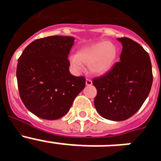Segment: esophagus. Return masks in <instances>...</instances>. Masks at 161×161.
Listing matches in <instances>:
<instances>
[{
	"mask_svg": "<svg viewBox=\"0 0 161 161\" xmlns=\"http://www.w3.org/2000/svg\"><path fill=\"white\" fill-rule=\"evenodd\" d=\"M85 84H86V85H87V86H89V85H92L93 82H92V80H91L86 79V80H85Z\"/></svg>",
	"mask_w": 161,
	"mask_h": 161,
	"instance_id": "34e87169",
	"label": "esophagus"
}]
</instances>
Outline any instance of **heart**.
Returning a JSON list of instances; mask_svg holds the SVG:
<instances>
[{
	"label": "heart",
	"instance_id": "heart-1",
	"mask_svg": "<svg viewBox=\"0 0 161 161\" xmlns=\"http://www.w3.org/2000/svg\"><path fill=\"white\" fill-rule=\"evenodd\" d=\"M117 46L109 41H100L79 50L76 55L69 57V64L74 72L84 70V64L94 75H103L109 72L117 59Z\"/></svg>",
	"mask_w": 161,
	"mask_h": 161
}]
</instances>
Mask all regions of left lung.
<instances>
[{"label": "left lung", "mask_w": 161, "mask_h": 161, "mask_svg": "<svg viewBox=\"0 0 161 161\" xmlns=\"http://www.w3.org/2000/svg\"><path fill=\"white\" fill-rule=\"evenodd\" d=\"M123 45L119 62L106 74L94 78L97 93V111L104 119L123 121L140 109L150 93L153 71L147 52L129 38H119Z\"/></svg>", "instance_id": "8db88e82"}]
</instances>
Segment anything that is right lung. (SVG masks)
I'll return each mask as SVG.
<instances>
[{
	"label": "right lung",
	"instance_id": "add662e5",
	"mask_svg": "<svg viewBox=\"0 0 161 161\" xmlns=\"http://www.w3.org/2000/svg\"><path fill=\"white\" fill-rule=\"evenodd\" d=\"M74 40L73 37L59 35L36 39L18 59L20 97L38 118L55 120L63 117L85 87V77L69 72L68 57Z\"/></svg>",
	"mask_w": 161,
	"mask_h": 161
}]
</instances>
